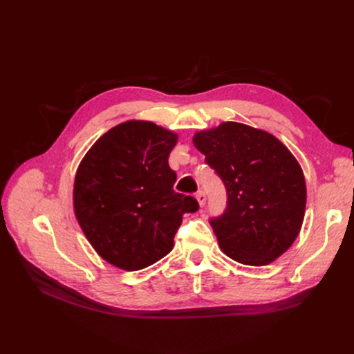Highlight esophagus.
<instances>
[{
  "instance_id": "1",
  "label": "esophagus",
  "mask_w": 354,
  "mask_h": 354,
  "mask_svg": "<svg viewBox=\"0 0 354 354\" xmlns=\"http://www.w3.org/2000/svg\"><path fill=\"white\" fill-rule=\"evenodd\" d=\"M196 201H198V203H199V207L202 208L203 205H205V201H207V198H205V194H203L202 190H199L198 194H196Z\"/></svg>"
}]
</instances>
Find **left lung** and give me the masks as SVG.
Wrapping results in <instances>:
<instances>
[{
  "label": "left lung",
  "mask_w": 354,
  "mask_h": 354,
  "mask_svg": "<svg viewBox=\"0 0 354 354\" xmlns=\"http://www.w3.org/2000/svg\"><path fill=\"white\" fill-rule=\"evenodd\" d=\"M194 145L227 190L226 211L209 221L221 251L246 266L279 259L306 212V180L295 156L273 134L230 121L198 131Z\"/></svg>",
  "instance_id": "left-lung-1"
}]
</instances>
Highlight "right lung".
<instances>
[{"instance_id": "1", "label": "right lung", "mask_w": 354, "mask_h": 354, "mask_svg": "<svg viewBox=\"0 0 354 354\" xmlns=\"http://www.w3.org/2000/svg\"><path fill=\"white\" fill-rule=\"evenodd\" d=\"M178 136L131 120L104 133L85 153L73 183V212L103 260L127 272L159 261L174 246L195 198L174 192L168 156Z\"/></svg>"}]
</instances>
